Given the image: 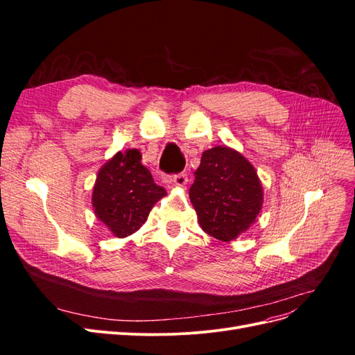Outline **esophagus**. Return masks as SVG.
<instances>
[{
	"mask_svg": "<svg viewBox=\"0 0 355 355\" xmlns=\"http://www.w3.org/2000/svg\"><path fill=\"white\" fill-rule=\"evenodd\" d=\"M171 182H173L176 187H185L187 182H188V175L187 173L173 175V176H171Z\"/></svg>",
	"mask_w": 355,
	"mask_h": 355,
	"instance_id": "esophagus-1",
	"label": "esophagus"
}]
</instances>
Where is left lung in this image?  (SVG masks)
Listing matches in <instances>:
<instances>
[{
  "mask_svg": "<svg viewBox=\"0 0 355 355\" xmlns=\"http://www.w3.org/2000/svg\"><path fill=\"white\" fill-rule=\"evenodd\" d=\"M194 176L189 198L202 231L231 241L254 222L262 207V187L241 154L227 146L211 148L202 154Z\"/></svg>",
  "mask_w": 355,
  "mask_h": 355,
  "instance_id": "1",
  "label": "left lung"
}]
</instances>
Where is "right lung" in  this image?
Instances as JSON below:
<instances>
[{
  "instance_id": "right-lung-1",
  "label": "right lung",
  "mask_w": 355,
  "mask_h": 355,
  "mask_svg": "<svg viewBox=\"0 0 355 355\" xmlns=\"http://www.w3.org/2000/svg\"><path fill=\"white\" fill-rule=\"evenodd\" d=\"M137 149L118 153L98 173L93 189L94 213L116 237H127L145 223L149 210L166 196L141 163Z\"/></svg>"
}]
</instances>
